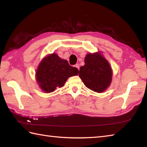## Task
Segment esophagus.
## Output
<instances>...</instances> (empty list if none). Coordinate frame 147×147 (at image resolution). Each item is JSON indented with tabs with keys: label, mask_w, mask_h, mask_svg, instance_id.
<instances>
[{
	"label": "esophagus",
	"mask_w": 147,
	"mask_h": 147,
	"mask_svg": "<svg viewBox=\"0 0 147 147\" xmlns=\"http://www.w3.org/2000/svg\"><path fill=\"white\" fill-rule=\"evenodd\" d=\"M74 67H76L78 70H80V65H79V64H76L74 65Z\"/></svg>",
	"instance_id": "1"
}]
</instances>
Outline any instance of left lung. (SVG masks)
I'll use <instances>...</instances> for the list:
<instances>
[{
    "label": "left lung",
    "instance_id": "8db88e82",
    "mask_svg": "<svg viewBox=\"0 0 147 147\" xmlns=\"http://www.w3.org/2000/svg\"><path fill=\"white\" fill-rule=\"evenodd\" d=\"M79 76L87 88L101 93L110 85L112 69L100 53L89 54L86 55L85 65L80 67Z\"/></svg>",
    "mask_w": 147,
    "mask_h": 147
}]
</instances>
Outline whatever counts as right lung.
<instances>
[{
	"label": "right lung",
	"instance_id": "add662e5",
	"mask_svg": "<svg viewBox=\"0 0 147 147\" xmlns=\"http://www.w3.org/2000/svg\"><path fill=\"white\" fill-rule=\"evenodd\" d=\"M78 72L76 67L69 64L67 61L52 54L40 62L36 78L40 88L47 93H51L63 86L69 77L78 75Z\"/></svg>",
	"mask_w": 147,
	"mask_h": 147
}]
</instances>
